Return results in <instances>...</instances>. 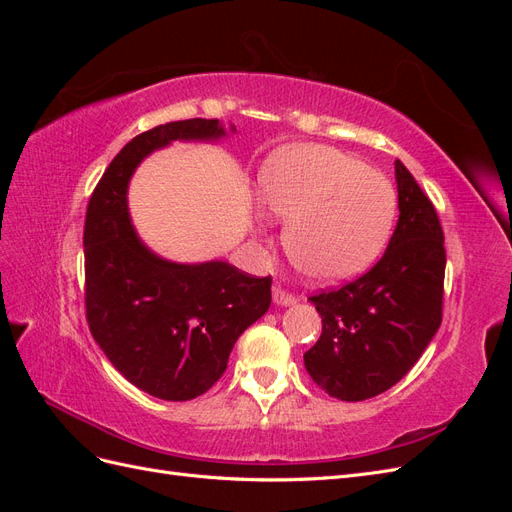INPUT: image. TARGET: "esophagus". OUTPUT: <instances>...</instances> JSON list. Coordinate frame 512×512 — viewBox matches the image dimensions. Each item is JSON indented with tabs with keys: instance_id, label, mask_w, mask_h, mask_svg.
Returning a JSON list of instances; mask_svg holds the SVG:
<instances>
[{
	"instance_id": "34e87169",
	"label": "esophagus",
	"mask_w": 512,
	"mask_h": 512,
	"mask_svg": "<svg viewBox=\"0 0 512 512\" xmlns=\"http://www.w3.org/2000/svg\"><path fill=\"white\" fill-rule=\"evenodd\" d=\"M273 301L277 305H294V303H297V297H294L292 292L284 290L280 284H277V286H273Z\"/></svg>"
}]
</instances>
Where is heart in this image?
Returning <instances> with one entry per match:
<instances>
[{
	"label": "heart",
	"instance_id": "1",
	"mask_svg": "<svg viewBox=\"0 0 512 512\" xmlns=\"http://www.w3.org/2000/svg\"><path fill=\"white\" fill-rule=\"evenodd\" d=\"M265 207L288 222L290 262L314 282H339L374 262L397 215L393 183L361 160L324 145L273 153L262 166Z\"/></svg>",
	"mask_w": 512,
	"mask_h": 512
}]
</instances>
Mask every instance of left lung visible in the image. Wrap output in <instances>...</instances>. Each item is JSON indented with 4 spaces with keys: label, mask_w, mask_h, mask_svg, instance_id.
Segmentation results:
<instances>
[{
    "label": "left lung",
    "mask_w": 512,
    "mask_h": 512,
    "mask_svg": "<svg viewBox=\"0 0 512 512\" xmlns=\"http://www.w3.org/2000/svg\"><path fill=\"white\" fill-rule=\"evenodd\" d=\"M399 220L389 247L356 280L312 294L322 333L303 359L324 393L363 401L389 391L442 324L446 250L436 207L395 162Z\"/></svg>",
    "instance_id": "8db88e82"
}]
</instances>
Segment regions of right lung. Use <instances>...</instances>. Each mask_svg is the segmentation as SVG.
<instances>
[{
	"mask_svg": "<svg viewBox=\"0 0 512 512\" xmlns=\"http://www.w3.org/2000/svg\"><path fill=\"white\" fill-rule=\"evenodd\" d=\"M218 119L170 121L134 136L89 198L85 314L119 374L166 401H188L222 378L239 335L271 305V275L228 262L175 265L153 256L130 224L126 190L145 156L170 141L220 138Z\"/></svg>",
	"mask_w": 512,
	"mask_h": 512,
	"instance_id": "add662e5",
	"label": "right lung"
}]
</instances>
